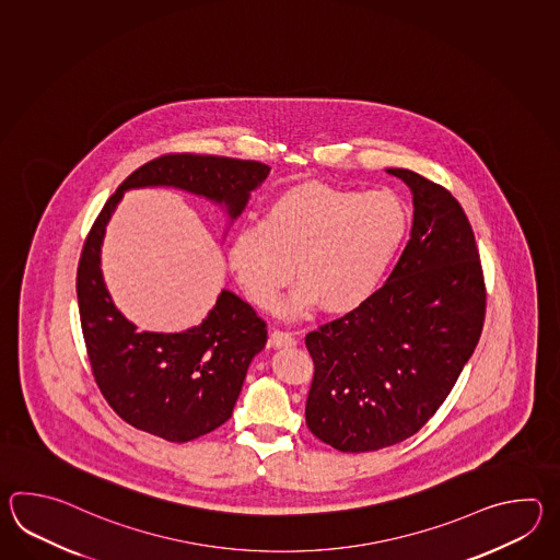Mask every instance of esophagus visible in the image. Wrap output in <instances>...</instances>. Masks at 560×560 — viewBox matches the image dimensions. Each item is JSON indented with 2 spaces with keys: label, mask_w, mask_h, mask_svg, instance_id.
<instances>
[{
  "label": "esophagus",
  "mask_w": 560,
  "mask_h": 560,
  "mask_svg": "<svg viewBox=\"0 0 560 560\" xmlns=\"http://www.w3.org/2000/svg\"><path fill=\"white\" fill-rule=\"evenodd\" d=\"M270 342L276 348H290V346L296 345V338L290 332H282V330H275L270 336Z\"/></svg>",
  "instance_id": "1"
}]
</instances>
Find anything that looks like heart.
I'll return each instance as SVG.
<instances>
[{
    "label": "heart",
    "mask_w": 560,
    "mask_h": 560,
    "mask_svg": "<svg viewBox=\"0 0 560 560\" xmlns=\"http://www.w3.org/2000/svg\"><path fill=\"white\" fill-rule=\"evenodd\" d=\"M410 230V210L394 191L298 184L264 208L260 224L240 226L228 266L252 302L276 310L296 275L288 316L322 304L330 314L360 308L378 292Z\"/></svg>",
    "instance_id": "1"
}]
</instances>
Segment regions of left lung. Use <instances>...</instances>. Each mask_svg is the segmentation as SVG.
I'll return each mask as SVG.
<instances>
[{"label":"left lung","mask_w":560,"mask_h":560,"mask_svg":"<svg viewBox=\"0 0 560 560\" xmlns=\"http://www.w3.org/2000/svg\"><path fill=\"white\" fill-rule=\"evenodd\" d=\"M386 172L412 194L405 252L366 304L306 336V424L342 453L417 434L453 390L485 320L482 268L463 206L417 172Z\"/></svg>","instance_id":"left-lung-1"}]
</instances>
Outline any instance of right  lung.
Masks as SVG:
<instances>
[{"label": "right lung", "instance_id": "1", "mask_svg": "<svg viewBox=\"0 0 560 560\" xmlns=\"http://www.w3.org/2000/svg\"><path fill=\"white\" fill-rule=\"evenodd\" d=\"M270 167L220 155L167 154L119 184L85 238L78 266V306L95 382L119 418L170 442H188L222 427L246 372L266 346V322L230 290L198 326L142 332L107 292L102 244L107 222L128 190L176 188L220 206L226 228L238 218Z\"/></svg>", "mask_w": 560, "mask_h": 560}]
</instances>
